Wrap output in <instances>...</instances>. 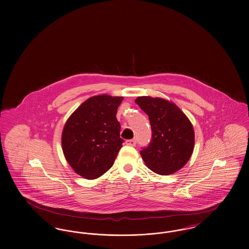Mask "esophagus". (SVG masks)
<instances>
[{
    "instance_id": "1",
    "label": "esophagus",
    "mask_w": 249,
    "mask_h": 249,
    "mask_svg": "<svg viewBox=\"0 0 249 249\" xmlns=\"http://www.w3.org/2000/svg\"><path fill=\"white\" fill-rule=\"evenodd\" d=\"M126 144H128V145H130V146H134L135 144H136V141L135 140H127L126 141Z\"/></svg>"
}]
</instances>
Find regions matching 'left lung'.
<instances>
[{
    "label": "left lung",
    "mask_w": 249,
    "mask_h": 249,
    "mask_svg": "<svg viewBox=\"0 0 249 249\" xmlns=\"http://www.w3.org/2000/svg\"><path fill=\"white\" fill-rule=\"evenodd\" d=\"M135 103L148 116L152 140L140 152L145 165L160 176H169L187 164L193 153L195 134L189 118L173 102L140 96Z\"/></svg>",
    "instance_id": "1"
}]
</instances>
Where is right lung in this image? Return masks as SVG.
Masks as SVG:
<instances>
[{"label": "right lung", "instance_id": "add662e5", "mask_svg": "<svg viewBox=\"0 0 249 249\" xmlns=\"http://www.w3.org/2000/svg\"><path fill=\"white\" fill-rule=\"evenodd\" d=\"M123 97L108 94L89 98L65 122L61 134L63 155L71 169L91 180L113 166L122 147L116 118Z\"/></svg>", "mask_w": 249, "mask_h": 249}]
</instances>
